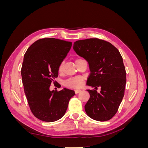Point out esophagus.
<instances>
[{
  "label": "esophagus",
  "mask_w": 148,
  "mask_h": 148,
  "mask_svg": "<svg viewBox=\"0 0 148 148\" xmlns=\"http://www.w3.org/2000/svg\"><path fill=\"white\" fill-rule=\"evenodd\" d=\"M80 92H82V91L81 90H78V89H76V90H75V92L76 94H78V93H79Z\"/></svg>",
  "instance_id": "esophagus-1"
}]
</instances>
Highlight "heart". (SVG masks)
<instances>
[{
    "label": "heart",
    "mask_w": 148,
    "mask_h": 148,
    "mask_svg": "<svg viewBox=\"0 0 148 148\" xmlns=\"http://www.w3.org/2000/svg\"><path fill=\"white\" fill-rule=\"evenodd\" d=\"M79 59L76 60L77 62ZM63 69V63H62L59 66V71H62ZM83 83V78L82 77H76L74 78H71L64 82V85L66 87L72 88H79L82 86Z\"/></svg>",
    "instance_id": "1"
}]
</instances>
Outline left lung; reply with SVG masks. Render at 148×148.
Instances as JSON below:
<instances>
[{
	"label": "left lung",
	"mask_w": 148,
	"mask_h": 148,
	"mask_svg": "<svg viewBox=\"0 0 148 148\" xmlns=\"http://www.w3.org/2000/svg\"><path fill=\"white\" fill-rule=\"evenodd\" d=\"M73 49L89 64L90 75L86 84L100 92L87 89L90 97L84 106L89 117L99 122L111 119L124 96L126 71L122 57L112 44L97 38L79 40Z\"/></svg>",
	"instance_id": "left-lung-1"
}]
</instances>
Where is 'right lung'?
I'll return each instance as SVG.
<instances>
[{
    "mask_svg": "<svg viewBox=\"0 0 148 148\" xmlns=\"http://www.w3.org/2000/svg\"><path fill=\"white\" fill-rule=\"evenodd\" d=\"M72 43L55 38L39 39L31 44L24 56L21 74L29 108L38 119L55 122L66 112L75 91L64 88L50 90L58 77L60 65Z\"/></svg>",
    "mask_w": 148,
    "mask_h": 148,
    "instance_id": "right-lung-1",
    "label": "right lung"
}]
</instances>
